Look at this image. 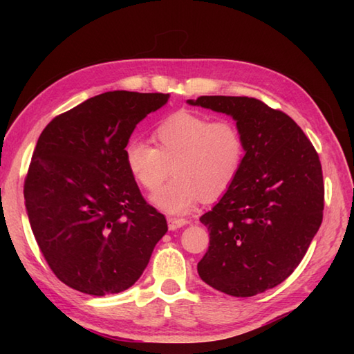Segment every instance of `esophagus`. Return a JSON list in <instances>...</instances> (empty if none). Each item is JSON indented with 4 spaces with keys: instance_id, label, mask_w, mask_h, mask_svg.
<instances>
[{
    "instance_id": "obj_1",
    "label": "esophagus",
    "mask_w": 354,
    "mask_h": 354,
    "mask_svg": "<svg viewBox=\"0 0 354 354\" xmlns=\"http://www.w3.org/2000/svg\"><path fill=\"white\" fill-rule=\"evenodd\" d=\"M167 222H169V228L171 231H175L178 228H183V227H185V225L190 223L187 219H178V217H169Z\"/></svg>"
}]
</instances>
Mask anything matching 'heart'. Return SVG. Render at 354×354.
Listing matches in <instances>:
<instances>
[{"label": "heart", "instance_id": "obj_1", "mask_svg": "<svg viewBox=\"0 0 354 354\" xmlns=\"http://www.w3.org/2000/svg\"><path fill=\"white\" fill-rule=\"evenodd\" d=\"M155 146L131 140L123 149L126 169L147 192L160 189L173 167L175 179L152 196V204L169 214H187L204 199L231 189L242 171L246 142L230 120H216L192 111H178L153 131Z\"/></svg>", "mask_w": 354, "mask_h": 354}]
</instances>
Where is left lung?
Here are the masks:
<instances>
[{"label": "left lung", "mask_w": 354, "mask_h": 354, "mask_svg": "<svg viewBox=\"0 0 354 354\" xmlns=\"http://www.w3.org/2000/svg\"><path fill=\"white\" fill-rule=\"evenodd\" d=\"M187 103L232 117L246 142L236 183L201 216L209 246L198 274L227 295L254 297L295 270L321 227L319 156L289 115L257 99L202 95Z\"/></svg>", "instance_id": "8db88e82"}]
</instances>
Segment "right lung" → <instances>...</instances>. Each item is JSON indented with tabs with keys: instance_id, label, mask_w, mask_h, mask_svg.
Masks as SVG:
<instances>
[{
	"instance_id": "right-lung-1",
	"label": "right lung",
	"mask_w": 354,
	"mask_h": 354,
	"mask_svg": "<svg viewBox=\"0 0 354 354\" xmlns=\"http://www.w3.org/2000/svg\"><path fill=\"white\" fill-rule=\"evenodd\" d=\"M169 97L103 93L53 118L37 140L26 209L48 266L70 288L95 297L129 289L167 232L127 171L123 149Z\"/></svg>"
}]
</instances>
